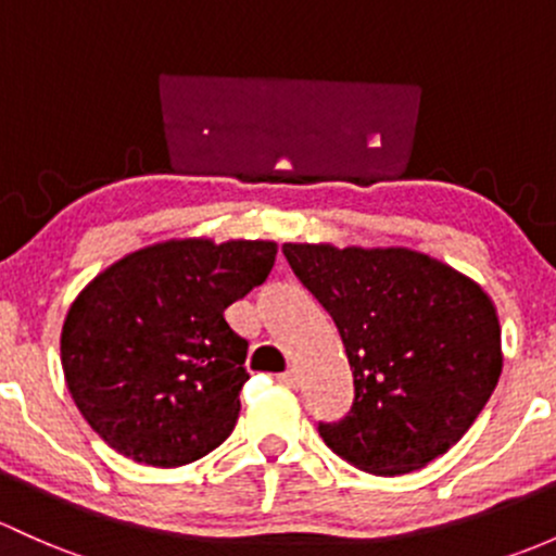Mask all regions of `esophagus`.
Segmentation results:
<instances>
[{"instance_id":"obj_1","label":"esophagus","mask_w":556,"mask_h":556,"mask_svg":"<svg viewBox=\"0 0 556 556\" xmlns=\"http://www.w3.org/2000/svg\"><path fill=\"white\" fill-rule=\"evenodd\" d=\"M279 383H285L288 389H298V383H301V372H298L295 367H290V370H285L282 376H279Z\"/></svg>"}]
</instances>
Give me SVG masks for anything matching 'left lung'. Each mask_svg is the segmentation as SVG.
Returning a JSON list of instances; mask_svg holds the SVG:
<instances>
[{
    "instance_id": "8db88e82",
    "label": "left lung",
    "mask_w": 556,
    "mask_h": 556,
    "mask_svg": "<svg viewBox=\"0 0 556 556\" xmlns=\"http://www.w3.org/2000/svg\"><path fill=\"white\" fill-rule=\"evenodd\" d=\"M336 323L354 402L319 424L336 455L381 477L424 469L469 431L498 383L501 325L466 274L407 248L282 244Z\"/></svg>"
}]
</instances>
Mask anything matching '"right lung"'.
<instances>
[{
    "mask_svg": "<svg viewBox=\"0 0 556 556\" xmlns=\"http://www.w3.org/2000/svg\"><path fill=\"white\" fill-rule=\"evenodd\" d=\"M277 242L167 239L111 263L72 303L61 362L74 405L116 453L191 464L239 418L248 341L224 312L266 282Z\"/></svg>",
    "mask_w": 556,
    "mask_h": 556,
    "instance_id": "right-lung-1",
    "label": "right lung"
}]
</instances>
